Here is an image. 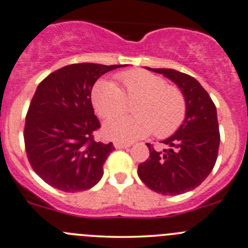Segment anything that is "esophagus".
Returning <instances> with one entry per match:
<instances>
[{"label": "esophagus", "instance_id": "obj_1", "mask_svg": "<svg viewBox=\"0 0 248 248\" xmlns=\"http://www.w3.org/2000/svg\"><path fill=\"white\" fill-rule=\"evenodd\" d=\"M131 146V143H127V142H121V141H117L114 142V147L118 149H122V148H127V147Z\"/></svg>", "mask_w": 248, "mask_h": 248}]
</instances>
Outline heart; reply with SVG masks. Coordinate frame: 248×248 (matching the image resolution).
Segmentation results:
<instances>
[{"label": "heart", "mask_w": 248, "mask_h": 248, "mask_svg": "<svg viewBox=\"0 0 248 248\" xmlns=\"http://www.w3.org/2000/svg\"><path fill=\"white\" fill-rule=\"evenodd\" d=\"M122 89L107 79H100L92 90V102L101 118L124 111L126 100L137 101L135 116H121L105 123L104 132L117 141H134L154 131L158 137L175 132L185 121L187 105L183 93L175 85L147 71H127L118 75Z\"/></svg>", "instance_id": "obj_1"}]
</instances>
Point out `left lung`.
I'll return each mask as SVG.
<instances>
[{"label":"left lung","mask_w":248,"mask_h":248,"mask_svg":"<svg viewBox=\"0 0 248 248\" xmlns=\"http://www.w3.org/2000/svg\"><path fill=\"white\" fill-rule=\"evenodd\" d=\"M172 80L183 93L186 118L172 136L164 140L168 148L155 151L149 143V158L139 165V177L154 192L178 195L202 185L215 166L219 148L217 111L206 90L194 77L171 68H149Z\"/></svg>","instance_id":"8db88e82"}]
</instances>
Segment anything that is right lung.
<instances>
[{"instance_id": "add662e5", "label": "right lung", "mask_w": 248, "mask_h": 248, "mask_svg": "<svg viewBox=\"0 0 248 248\" xmlns=\"http://www.w3.org/2000/svg\"><path fill=\"white\" fill-rule=\"evenodd\" d=\"M126 65L72 63L38 84L26 114L24 141L33 171L51 187L76 193L94 187L113 143L96 142L100 127L92 89L106 72Z\"/></svg>"}]
</instances>
